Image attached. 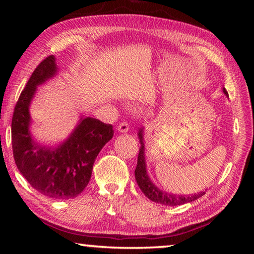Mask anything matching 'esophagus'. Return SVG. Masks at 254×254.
Segmentation results:
<instances>
[{
    "mask_svg": "<svg viewBox=\"0 0 254 254\" xmlns=\"http://www.w3.org/2000/svg\"><path fill=\"white\" fill-rule=\"evenodd\" d=\"M128 128H130V126H128L127 122H122L120 123V126L118 127V130L119 132H122V133H126L128 131Z\"/></svg>",
    "mask_w": 254,
    "mask_h": 254,
    "instance_id": "esophagus-1",
    "label": "esophagus"
}]
</instances>
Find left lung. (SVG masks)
<instances>
[{
    "instance_id": "1",
    "label": "left lung",
    "mask_w": 254,
    "mask_h": 254,
    "mask_svg": "<svg viewBox=\"0 0 254 254\" xmlns=\"http://www.w3.org/2000/svg\"><path fill=\"white\" fill-rule=\"evenodd\" d=\"M223 92H224L226 96H229L227 95V92L225 88H223ZM137 136H139L141 147L139 149V154H137V163H136V168L134 170V176L140 189L150 200L161 205H166V206H178V205H184L186 203H190V201H194L197 198H199V197L205 195V191H200V192H197V194L188 195V196L175 195V194H169V192L161 190L160 188H158L156 185L152 183V180L150 179L149 175L147 173V165H145V157H144L143 127L140 128L139 133H137Z\"/></svg>"
}]
</instances>
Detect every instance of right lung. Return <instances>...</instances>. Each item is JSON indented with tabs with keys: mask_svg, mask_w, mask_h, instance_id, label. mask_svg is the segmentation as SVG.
<instances>
[{
	"mask_svg": "<svg viewBox=\"0 0 254 254\" xmlns=\"http://www.w3.org/2000/svg\"><path fill=\"white\" fill-rule=\"evenodd\" d=\"M57 71L55 56H48L32 72L14 107L12 149L16 167L37 191L50 198L70 199L88 185L97 154L114 131L111 124L81 117L75 130L58 147H45L33 139L30 103L37 86L53 78Z\"/></svg>",
	"mask_w": 254,
	"mask_h": 254,
	"instance_id": "obj_1",
	"label": "right lung"
}]
</instances>
